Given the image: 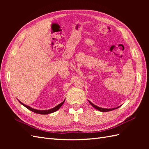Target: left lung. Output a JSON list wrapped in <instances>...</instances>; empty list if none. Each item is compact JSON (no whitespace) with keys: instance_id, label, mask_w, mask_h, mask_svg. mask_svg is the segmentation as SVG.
<instances>
[{"instance_id":"8db88e82","label":"left lung","mask_w":149,"mask_h":149,"mask_svg":"<svg viewBox=\"0 0 149 149\" xmlns=\"http://www.w3.org/2000/svg\"><path fill=\"white\" fill-rule=\"evenodd\" d=\"M89 102L90 103V104L91 106H92L93 107H95V108L98 109L99 111H102V112H107V111H112V110H114L115 109H117L118 108V107H115V108H111V109H105V108H102V107H98L95 105H94V104L93 103H91L90 101H89Z\"/></svg>"}]
</instances>
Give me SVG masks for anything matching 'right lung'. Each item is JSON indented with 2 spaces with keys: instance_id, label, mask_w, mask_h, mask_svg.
Listing matches in <instances>:
<instances>
[{
  "instance_id": "1",
  "label": "right lung",
  "mask_w": 149,
  "mask_h": 149,
  "mask_svg": "<svg viewBox=\"0 0 149 149\" xmlns=\"http://www.w3.org/2000/svg\"><path fill=\"white\" fill-rule=\"evenodd\" d=\"M65 100L63 101V102H62L61 103H60L59 104H58V106H56V107H54V108L49 109V110H38V109H33V108H32V107H31L29 106L26 105V104H24L23 103H22L20 101H19V102H20L21 104H22V105H23L24 106L26 107V108H27L28 109H29L30 111H33L34 113H38V114H42V115H47V114L52 113H54V112L56 111L57 110H58L60 108V107H61V106L63 105V103L65 102Z\"/></svg>"
}]
</instances>
